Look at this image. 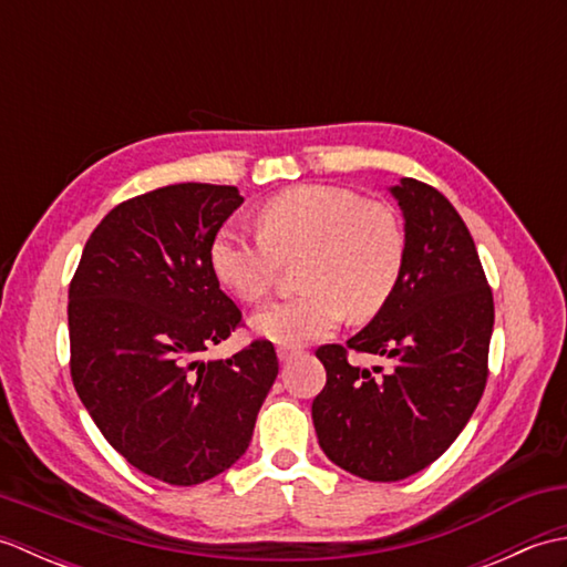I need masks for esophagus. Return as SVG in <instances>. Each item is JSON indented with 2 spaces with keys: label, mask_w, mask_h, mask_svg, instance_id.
<instances>
[{
  "label": "esophagus",
  "mask_w": 567,
  "mask_h": 567,
  "mask_svg": "<svg viewBox=\"0 0 567 567\" xmlns=\"http://www.w3.org/2000/svg\"><path fill=\"white\" fill-rule=\"evenodd\" d=\"M297 353H299V351H297V348H292V346H280V348H277V358H280L282 363H285V360L295 358Z\"/></svg>",
  "instance_id": "esophagus-1"
}]
</instances>
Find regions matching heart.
Masks as SVG:
<instances>
[{
  "label": "heart",
  "instance_id": "heart-1",
  "mask_svg": "<svg viewBox=\"0 0 567 567\" xmlns=\"http://www.w3.org/2000/svg\"><path fill=\"white\" fill-rule=\"evenodd\" d=\"M258 234L221 226L209 244V268L228 295L258 302L282 260H295L305 292L277 299L250 317L260 339L302 346L331 333L343 315L375 317L402 277L406 238L394 209L353 189L299 185L277 192L256 214Z\"/></svg>",
  "mask_w": 567,
  "mask_h": 567
}]
</instances>
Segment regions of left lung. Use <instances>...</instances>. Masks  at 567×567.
Instances as JSON below:
<instances>
[{
	"label": "left lung",
	"mask_w": 567,
	"mask_h": 567,
	"mask_svg": "<svg viewBox=\"0 0 567 567\" xmlns=\"http://www.w3.org/2000/svg\"><path fill=\"white\" fill-rule=\"evenodd\" d=\"M390 195L404 216L402 277L363 331L319 348L327 384L311 404L321 451L372 483H396L449 451L485 392L495 327L475 240L453 204L412 177ZM348 347L390 357L391 372L351 367Z\"/></svg>",
	"instance_id": "1"
}]
</instances>
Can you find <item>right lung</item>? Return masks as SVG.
I'll return each mask as SVG.
<instances>
[{"label":"right lung","mask_w":567,"mask_h":567,"mask_svg":"<svg viewBox=\"0 0 567 567\" xmlns=\"http://www.w3.org/2000/svg\"><path fill=\"white\" fill-rule=\"evenodd\" d=\"M244 197L183 183L122 202L84 244L68 292L70 375L102 436L161 483H207L246 453L277 378L270 341L202 360L240 323L209 244Z\"/></svg>","instance_id":"add662e5"}]
</instances>
